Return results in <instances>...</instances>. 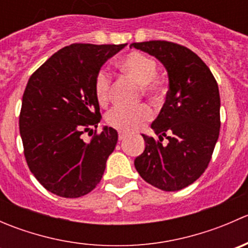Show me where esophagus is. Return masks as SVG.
Instances as JSON below:
<instances>
[{"label":"esophagus","mask_w":248,"mask_h":248,"mask_svg":"<svg viewBox=\"0 0 248 248\" xmlns=\"http://www.w3.org/2000/svg\"><path fill=\"white\" fill-rule=\"evenodd\" d=\"M126 137H127L126 133H124V132H119V140H124Z\"/></svg>","instance_id":"obj_1"}]
</instances>
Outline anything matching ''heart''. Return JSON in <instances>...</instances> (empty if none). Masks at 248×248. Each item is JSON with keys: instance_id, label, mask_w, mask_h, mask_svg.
I'll return each instance as SVG.
<instances>
[{"instance_id": "b5f03b06", "label": "heart", "mask_w": 248, "mask_h": 248, "mask_svg": "<svg viewBox=\"0 0 248 248\" xmlns=\"http://www.w3.org/2000/svg\"><path fill=\"white\" fill-rule=\"evenodd\" d=\"M117 67L124 74L133 78L140 85L144 93L158 97L163 91V82L157 76V62L152 57L140 51H132L117 61ZM111 77L106 69H99L93 79V91L99 104L108 103ZM154 117V111L147 104H140L134 108L116 107L107 114V124L121 132H133L139 129L145 122Z\"/></svg>"}]
</instances>
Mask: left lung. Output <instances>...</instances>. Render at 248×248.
Segmentation results:
<instances>
[{
  "label": "left lung",
  "instance_id": "8db88e82",
  "mask_svg": "<svg viewBox=\"0 0 248 248\" xmlns=\"http://www.w3.org/2000/svg\"><path fill=\"white\" fill-rule=\"evenodd\" d=\"M155 56L168 72L166 103L151 128L159 140L142 134L145 150L134 159L140 176L167 192L193 184L205 171L219 136L218 85L209 67L188 47L167 41L132 43ZM169 144H161L163 137Z\"/></svg>",
  "mask_w": 248,
  "mask_h": 248
}]
</instances>
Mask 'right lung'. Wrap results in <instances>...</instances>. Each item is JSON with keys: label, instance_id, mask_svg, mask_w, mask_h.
Masks as SVG:
<instances>
[{"label": "right lung", "instance_id": "right-lung-1", "mask_svg": "<svg viewBox=\"0 0 248 248\" xmlns=\"http://www.w3.org/2000/svg\"><path fill=\"white\" fill-rule=\"evenodd\" d=\"M126 46L71 44L29 79L19 117L24 155L34 177L56 196L79 198L102 180L117 132L104 126L89 144L81 136L101 121L94 76Z\"/></svg>", "mask_w": 248, "mask_h": 248}]
</instances>
